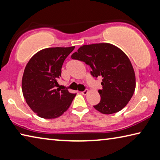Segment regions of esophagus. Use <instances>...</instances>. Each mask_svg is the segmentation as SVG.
I'll list each match as a JSON object with an SVG mask.
<instances>
[{
  "mask_svg": "<svg viewBox=\"0 0 160 160\" xmlns=\"http://www.w3.org/2000/svg\"><path fill=\"white\" fill-rule=\"evenodd\" d=\"M88 93V90H85L84 91L81 92V94H83V95H86Z\"/></svg>",
  "mask_w": 160,
  "mask_h": 160,
  "instance_id": "34e87169",
  "label": "esophagus"
}]
</instances>
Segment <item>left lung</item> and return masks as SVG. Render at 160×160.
Returning <instances> with one entry per match:
<instances>
[{"label":"left lung","instance_id":"obj_1","mask_svg":"<svg viewBox=\"0 0 160 160\" xmlns=\"http://www.w3.org/2000/svg\"><path fill=\"white\" fill-rule=\"evenodd\" d=\"M71 58L90 66L91 75L102 77L100 102L94 108L104 114L119 112L131 100L135 89V75L132 64L120 48L108 43L84 45Z\"/></svg>","mask_w":160,"mask_h":160}]
</instances>
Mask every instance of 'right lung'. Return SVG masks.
Segmentation results:
<instances>
[{
	"label": "right lung",
	"instance_id": "right-lung-1",
	"mask_svg": "<svg viewBox=\"0 0 160 160\" xmlns=\"http://www.w3.org/2000/svg\"><path fill=\"white\" fill-rule=\"evenodd\" d=\"M75 47L39 51L27 64L22 80L24 98L30 109L43 118H56L67 111L76 94L56 88L61 68Z\"/></svg>",
	"mask_w": 160,
	"mask_h": 160
}]
</instances>
